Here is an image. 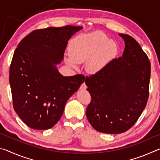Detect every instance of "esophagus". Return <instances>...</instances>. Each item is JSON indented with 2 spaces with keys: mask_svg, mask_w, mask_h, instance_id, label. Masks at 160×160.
Segmentation results:
<instances>
[{
  "mask_svg": "<svg viewBox=\"0 0 160 160\" xmlns=\"http://www.w3.org/2000/svg\"><path fill=\"white\" fill-rule=\"evenodd\" d=\"M80 89H81V90H85L87 89V85H86V84H85V82H83L82 83V85H80Z\"/></svg>",
  "mask_w": 160,
  "mask_h": 160,
  "instance_id": "1",
  "label": "esophagus"
}]
</instances>
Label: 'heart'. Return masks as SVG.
<instances>
[{"label":"heart","instance_id":"b5f03b06","mask_svg":"<svg viewBox=\"0 0 160 160\" xmlns=\"http://www.w3.org/2000/svg\"><path fill=\"white\" fill-rule=\"evenodd\" d=\"M117 46L109 41L107 36L100 32L83 34L72 43L70 48V58L67 63L75 67V64L87 61L88 72L96 73L101 71L117 55Z\"/></svg>","mask_w":160,"mask_h":160}]
</instances>
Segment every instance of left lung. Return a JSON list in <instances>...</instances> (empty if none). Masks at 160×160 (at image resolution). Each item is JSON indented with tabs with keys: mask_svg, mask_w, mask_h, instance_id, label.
I'll return each mask as SVG.
<instances>
[{
	"mask_svg": "<svg viewBox=\"0 0 160 160\" xmlns=\"http://www.w3.org/2000/svg\"><path fill=\"white\" fill-rule=\"evenodd\" d=\"M125 42L122 56L101 71L87 76L91 95L86 116L96 131L109 134L126 132L136 123L147 104L150 62L135 39L119 34Z\"/></svg>",
	"mask_w": 160,
	"mask_h": 160,
	"instance_id": "8db88e82",
	"label": "left lung"
}]
</instances>
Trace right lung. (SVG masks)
Segmentation results:
<instances>
[{
    "label": "right lung",
    "instance_id": "add662e5",
    "mask_svg": "<svg viewBox=\"0 0 160 160\" xmlns=\"http://www.w3.org/2000/svg\"><path fill=\"white\" fill-rule=\"evenodd\" d=\"M82 27L36 29L23 38L10 66L13 108L29 128L49 129L63 114L67 100L85 80L82 74L63 77L55 65L63 58L68 41Z\"/></svg>",
    "mask_w": 160,
    "mask_h": 160
}]
</instances>
